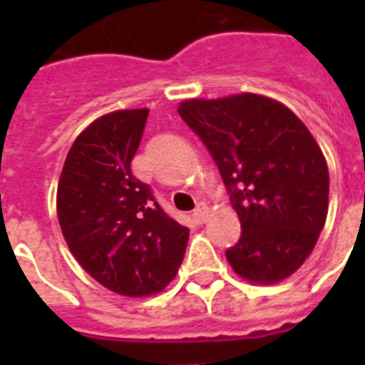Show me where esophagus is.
<instances>
[{
    "instance_id": "34e87169",
    "label": "esophagus",
    "mask_w": 365,
    "mask_h": 365,
    "mask_svg": "<svg viewBox=\"0 0 365 365\" xmlns=\"http://www.w3.org/2000/svg\"><path fill=\"white\" fill-rule=\"evenodd\" d=\"M208 216H210V212H208V208H206L205 205H199L197 208L193 210V214H191V217H193L195 223H205L206 220H208Z\"/></svg>"
}]
</instances>
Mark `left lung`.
Instances as JSON below:
<instances>
[{
  "instance_id": "left-lung-1",
  "label": "left lung",
  "mask_w": 365,
  "mask_h": 365,
  "mask_svg": "<svg viewBox=\"0 0 365 365\" xmlns=\"http://www.w3.org/2000/svg\"><path fill=\"white\" fill-rule=\"evenodd\" d=\"M178 111L216 160L239 214L242 235L225 252L233 271L255 284L294 274L328 216V165L309 128L252 93L185 100Z\"/></svg>"
}]
</instances>
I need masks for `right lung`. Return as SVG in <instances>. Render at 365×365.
Here are the masks:
<instances>
[{"instance_id":"obj_1","label":"right lung","mask_w":365,"mask_h":365,"mask_svg":"<svg viewBox=\"0 0 365 365\" xmlns=\"http://www.w3.org/2000/svg\"><path fill=\"white\" fill-rule=\"evenodd\" d=\"M149 110L102 115L76 138L60 174L56 212L68 248L104 288L143 297L168 286L189 229L166 214L130 163Z\"/></svg>"}]
</instances>
